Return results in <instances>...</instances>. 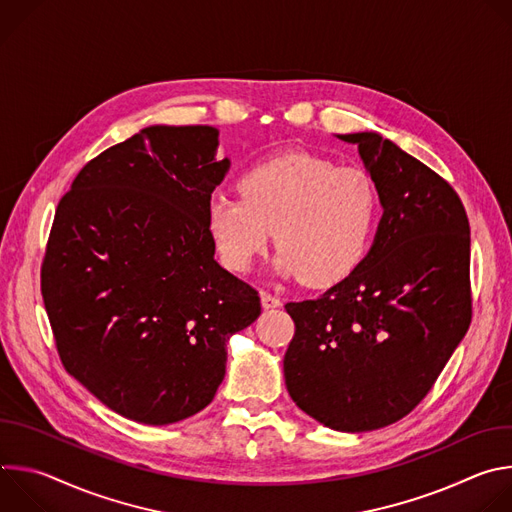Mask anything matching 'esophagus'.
Segmentation results:
<instances>
[{
	"label": "esophagus",
	"mask_w": 512,
	"mask_h": 512,
	"mask_svg": "<svg viewBox=\"0 0 512 512\" xmlns=\"http://www.w3.org/2000/svg\"><path fill=\"white\" fill-rule=\"evenodd\" d=\"M259 298H261V306H263L265 310H273V308H279V306H281V300L275 298V296H271V294H267V291H261Z\"/></svg>",
	"instance_id": "obj_1"
}]
</instances>
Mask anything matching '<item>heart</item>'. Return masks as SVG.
Segmentation results:
<instances>
[{"label":"heart","instance_id":"obj_1","mask_svg":"<svg viewBox=\"0 0 512 512\" xmlns=\"http://www.w3.org/2000/svg\"><path fill=\"white\" fill-rule=\"evenodd\" d=\"M239 196L206 206L212 249L227 269L245 273L271 241L275 273L310 287L346 279L367 255L379 216L371 174L308 152H285L249 168Z\"/></svg>","mask_w":512,"mask_h":512}]
</instances>
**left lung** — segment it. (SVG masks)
<instances>
[{
  "label": "left lung",
  "mask_w": 512,
  "mask_h": 512,
  "mask_svg": "<svg viewBox=\"0 0 512 512\" xmlns=\"http://www.w3.org/2000/svg\"><path fill=\"white\" fill-rule=\"evenodd\" d=\"M358 145L383 216L360 265L318 300L289 302V397L336 431L405 417L462 342L470 318V225L454 188L375 131Z\"/></svg>",
  "instance_id": "obj_1"
}]
</instances>
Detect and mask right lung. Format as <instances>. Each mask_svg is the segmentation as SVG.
<instances>
[{"label": "right lung", "mask_w": 512, "mask_h": 512, "mask_svg": "<svg viewBox=\"0 0 512 512\" xmlns=\"http://www.w3.org/2000/svg\"><path fill=\"white\" fill-rule=\"evenodd\" d=\"M210 125H150L91 160L58 202L42 265L56 348L111 411L170 425L225 379L257 291L214 259L206 206L231 160Z\"/></svg>", "instance_id": "add662e5"}]
</instances>
